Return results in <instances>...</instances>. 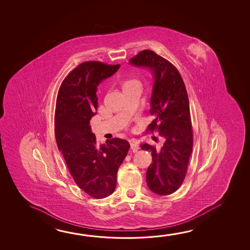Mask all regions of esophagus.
Listing matches in <instances>:
<instances>
[{
	"instance_id": "obj_1",
	"label": "esophagus",
	"mask_w": 250,
	"mask_h": 250,
	"mask_svg": "<svg viewBox=\"0 0 250 250\" xmlns=\"http://www.w3.org/2000/svg\"><path fill=\"white\" fill-rule=\"evenodd\" d=\"M130 147H131V150H132L133 152H136V151L139 149V145H138V142L135 141V140H132V141H131V143H130Z\"/></svg>"
}]
</instances>
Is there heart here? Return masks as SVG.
<instances>
[{
    "label": "heart",
    "mask_w": 250,
    "mask_h": 250,
    "mask_svg": "<svg viewBox=\"0 0 250 250\" xmlns=\"http://www.w3.org/2000/svg\"><path fill=\"white\" fill-rule=\"evenodd\" d=\"M135 83H138L134 80H127L123 83V88H128V87H130L131 85Z\"/></svg>",
    "instance_id": "obj_1"
}]
</instances>
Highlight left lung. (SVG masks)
<instances>
[{"label":"left lung","instance_id":"obj_1","mask_svg":"<svg viewBox=\"0 0 250 250\" xmlns=\"http://www.w3.org/2000/svg\"><path fill=\"white\" fill-rule=\"evenodd\" d=\"M129 63L146 68L153 75L150 112L155 119L148 128L151 131L156 128L165 139L160 149L147 143L140 145L143 150L151 151L153 157L146 170V184L155 194L170 195L183 184L192 152L193 132L185 85L175 66L153 51L140 52Z\"/></svg>","mask_w":250,"mask_h":250}]
</instances>
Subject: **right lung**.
<instances>
[{
  "label": "right lung",
  "mask_w": 250,
  "mask_h": 250,
  "mask_svg": "<svg viewBox=\"0 0 250 250\" xmlns=\"http://www.w3.org/2000/svg\"><path fill=\"white\" fill-rule=\"evenodd\" d=\"M119 67L83 62L66 76L58 92L54 117L58 148L79 188L96 198L113 193L117 172L130 147L127 140L119 138L98 146L89 124L97 114L98 85Z\"/></svg>",
  "instance_id": "1"
}]
</instances>
